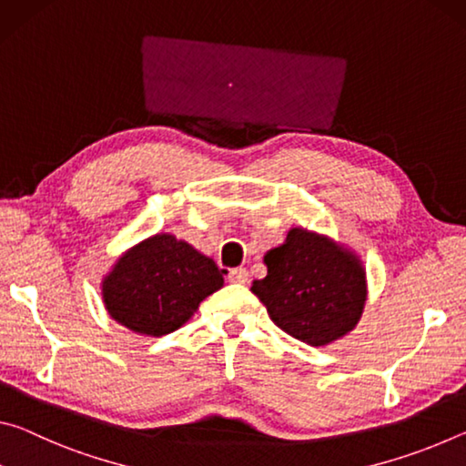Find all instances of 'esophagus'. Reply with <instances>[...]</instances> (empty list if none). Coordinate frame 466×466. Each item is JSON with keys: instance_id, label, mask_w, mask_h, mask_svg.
I'll return each instance as SVG.
<instances>
[{"instance_id": "esophagus-1", "label": "esophagus", "mask_w": 466, "mask_h": 466, "mask_svg": "<svg viewBox=\"0 0 466 466\" xmlns=\"http://www.w3.org/2000/svg\"><path fill=\"white\" fill-rule=\"evenodd\" d=\"M228 281L232 283H247L248 281V271L244 269V267H236V269H230L228 271Z\"/></svg>"}]
</instances>
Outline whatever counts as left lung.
<instances>
[{
	"label": "left lung",
	"mask_w": 466,
	"mask_h": 466,
	"mask_svg": "<svg viewBox=\"0 0 466 466\" xmlns=\"http://www.w3.org/2000/svg\"><path fill=\"white\" fill-rule=\"evenodd\" d=\"M267 278L252 294L271 320L309 345H327L356 327L366 302V273L335 242L294 228L286 244L265 255Z\"/></svg>",
	"instance_id": "8db88e82"
}]
</instances>
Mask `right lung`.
<instances>
[{"instance_id": "right-lung-1", "label": "right lung", "mask_w": 466, "mask_h": 466, "mask_svg": "<svg viewBox=\"0 0 466 466\" xmlns=\"http://www.w3.org/2000/svg\"><path fill=\"white\" fill-rule=\"evenodd\" d=\"M222 286V271L209 257L175 236L156 234L116 261L102 296L123 327L162 337L183 327L201 299Z\"/></svg>"}]
</instances>
